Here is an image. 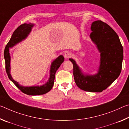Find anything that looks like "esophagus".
<instances>
[{"label": "esophagus", "mask_w": 129, "mask_h": 129, "mask_svg": "<svg viewBox=\"0 0 129 129\" xmlns=\"http://www.w3.org/2000/svg\"><path fill=\"white\" fill-rule=\"evenodd\" d=\"M71 56H72V53L71 52H69V51H67L65 52L64 54L65 57L67 58H69V57H71Z\"/></svg>", "instance_id": "obj_1"}]
</instances>
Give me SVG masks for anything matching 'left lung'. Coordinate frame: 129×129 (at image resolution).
Segmentation results:
<instances>
[{
    "mask_svg": "<svg viewBox=\"0 0 129 129\" xmlns=\"http://www.w3.org/2000/svg\"><path fill=\"white\" fill-rule=\"evenodd\" d=\"M90 38L101 53V65L99 73L94 76H84L76 64L73 65V76L78 88L91 92H101L117 79L121 72L123 57V47L114 30L101 20L91 24Z\"/></svg>",
    "mask_w": 129,
    "mask_h": 129,
    "instance_id": "left-lung-1",
    "label": "left lung"
}]
</instances>
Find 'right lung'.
Listing matches in <instances>:
<instances>
[{"mask_svg": "<svg viewBox=\"0 0 129 129\" xmlns=\"http://www.w3.org/2000/svg\"><path fill=\"white\" fill-rule=\"evenodd\" d=\"M34 26L33 24H23L19 27H17L13 33L10 39L9 42L7 43L4 52V59L6 62V70L7 73L8 77L12 81L13 83L23 93L28 95H41L47 93L51 90L54 84L55 74L57 70L58 69L61 64L64 62V58L62 56H60L54 61L52 63L50 71V77L46 84L41 86H30V87H24L21 86L19 85L18 82L14 80L11 76L10 75V56L9 53V48L14 46L17 43L20 42L21 40L25 39L28 35L31 30V28Z\"/></svg>", "mask_w": 129, "mask_h": 129, "instance_id": "add662e5", "label": "right lung"}]
</instances>
